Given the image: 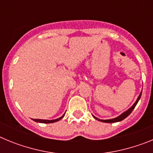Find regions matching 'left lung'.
I'll list each match as a JSON object with an SVG mask.
<instances>
[{
	"label": "left lung",
	"instance_id": "1",
	"mask_svg": "<svg viewBox=\"0 0 153 153\" xmlns=\"http://www.w3.org/2000/svg\"><path fill=\"white\" fill-rule=\"evenodd\" d=\"M141 95H142V92L140 93V96L138 97L137 100H136V101L135 102V103L133 104V105H132V106H131L129 109H127L126 111H125L124 113H123L122 114L120 115L119 117H116V118L111 119V120H100V119L97 118V117H95L94 116H93V117H94L96 120H99V121H101V122H103V123H116V122H120V121H122V120H123L124 119L126 118V117H128V116H129L131 113H132V110H133V109H134V108L136 107V104L138 103V102H139V100H140V97H141Z\"/></svg>",
	"mask_w": 153,
	"mask_h": 153
}]
</instances>
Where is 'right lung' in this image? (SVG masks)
Returning <instances> with one entry per match:
<instances>
[{
  "instance_id": "obj_1",
  "label": "right lung",
  "mask_w": 153,
  "mask_h": 153,
  "mask_svg": "<svg viewBox=\"0 0 153 153\" xmlns=\"http://www.w3.org/2000/svg\"><path fill=\"white\" fill-rule=\"evenodd\" d=\"M64 115L65 114H63L61 117H60V118H58V119H56V120H38V119H33V120L36 123H53L57 122V121H59V120H61V119L64 117Z\"/></svg>"
}]
</instances>
